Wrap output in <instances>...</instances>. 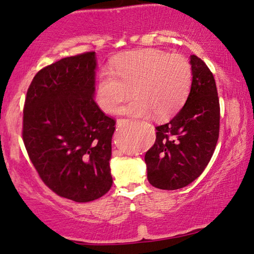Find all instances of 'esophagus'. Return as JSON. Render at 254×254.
Wrapping results in <instances>:
<instances>
[{"label": "esophagus", "mask_w": 254, "mask_h": 254, "mask_svg": "<svg viewBox=\"0 0 254 254\" xmlns=\"http://www.w3.org/2000/svg\"><path fill=\"white\" fill-rule=\"evenodd\" d=\"M123 122H124V120H122V119H119L118 121H117V127H121L122 124H123Z\"/></svg>", "instance_id": "34e87169"}]
</instances>
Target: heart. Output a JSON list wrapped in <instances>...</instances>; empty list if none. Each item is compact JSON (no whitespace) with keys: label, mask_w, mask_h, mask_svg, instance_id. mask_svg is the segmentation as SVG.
Listing matches in <instances>:
<instances>
[{"label":"heart","mask_w":254,"mask_h":254,"mask_svg":"<svg viewBox=\"0 0 254 254\" xmlns=\"http://www.w3.org/2000/svg\"><path fill=\"white\" fill-rule=\"evenodd\" d=\"M192 79L191 65L179 54L169 55L145 49L120 58L111 70L98 78L95 101L105 113H113L131 95L130 103L119 110L131 118L163 120L174 115L186 101Z\"/></svg>","instance_id":"obj_1"}]
</instances>
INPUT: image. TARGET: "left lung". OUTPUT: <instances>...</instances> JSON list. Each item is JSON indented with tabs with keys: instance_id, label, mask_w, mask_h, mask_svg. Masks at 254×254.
I'll return each mask as SVG.
<instances>
[{
	"instance_id": "1",
	"label": "left lung",
	"mask_w": 254,
	"mask_h": 254,
	"mask_svg": "<svg viewBox=\"0 0 254 254\" xmlns=\"http://www.w3.org/2000/svg\"><path fill=\"white\" fill-rule=\"evenodd\" d=\"M192 79L187 101L168 123L156 127V142L145 153L149 183L166 190L198 178L212 158L220 133V102L214 76L190 56Z\"/></svg>"
}]
</instances>
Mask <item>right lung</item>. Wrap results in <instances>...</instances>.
I'll return each mask as SVG.
<instances>
[{
  "label": "right lung",
  "mask_w": 254,
  "mask_h": 254,
  "mask_svg": "<svg viewBox=\"0 0 254 254\" xmlns=\"http://www.w3.org/2000/svg\"><path fill=\"white\" fill-rule=\"evenodd\" d=\"M95 53L42 68L30 84L23 142L47 186L77 203L105 195L113 183L110 160L115 121L94 101Z\"/></svg>",
  "instance_id": "1"
}]
</instances>
